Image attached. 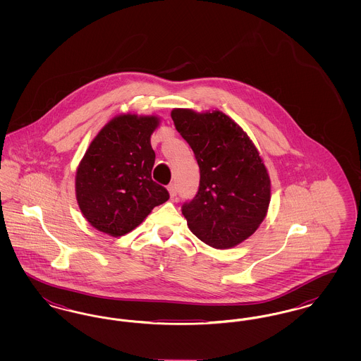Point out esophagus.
I'll use <instances>...</instances> for the list:
<instances>
[{"mask_svg": "<svg viewBox=\"0 0 361 361\" xmlns=\"http://www.w3.org/2000/svg\"><path fill=\"white\" fill-rule=\"evenodd\" d=\"M168 190H169V195H171L172 199H174V197L177 196V187H176V184H171V185L168 187Z\"/></svg>", "mask_w": 361, "mask_h": 361, "instance_id": "obj_1", "label": "esophagus"}]
</instances>
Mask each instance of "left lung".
Instances as JSON below:
<instances>
[{
    "mask_svg": "<svg viewBox=\"0 0 361 361\" xmlns=\"http://www.w3.org/2000/svg\"><path fill=\"white\" fill-rule=\"evenodd\" d=\"M176 130L188 142L200 169V184L181 211L190 231L215 249L249 238L264 221L271 180L256 146L221 111L173 109Z\"/></svg>",
    "mask_w": 361,
    "mask_h": 361,
    "instance_id": "left-lung-1",
    "label": "left lung"
}]
</instances>
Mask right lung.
Segmentation results:
<instances>
[{
	"label": "right lung",
	"instance_id": "right-lung-1",
	"mask_svg": "<svg viewBox=\"0 0 361 361\" xmlns=\"http://www.w3.org/2000/svg\"><path fill=\"white\" fill-rule=\"evenodd\" d=\"M157 126V116L121 115L89 145L75 174V195L86 221L99 231L124 235L169 199L152 178L150 137Z\"/></svg>",
	"mask_w": 361,
	"mask_h": 361
}]
</instances>
